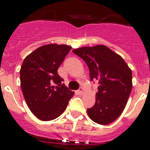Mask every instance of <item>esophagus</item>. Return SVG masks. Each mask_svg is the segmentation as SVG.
I'll use <instances>...</instances> for the list:
<instances>
[{
    "mask_svg": "<svg viewBox=\"0 0 150 150\" xmlns=\"http://www.w3.org/2000/svg\"><path fill=\"white\" fill-rule=\"evenodd\" d=\"M77 93L79 94V95H83V88H82V87H80V88H79V89L77 90Z\"/></svg>",
    "mask_w": 150,
    "mask_h": 150,
    "instance_id": "1",
    "label": "esophagus"
}]
</instances>
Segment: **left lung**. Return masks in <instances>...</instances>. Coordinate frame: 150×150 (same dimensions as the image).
I'll list each match as a JSON object with an SVG mask.
<instances>
[{
    "mask_svg": "<svg viewBox=\"0 0 150 150\" xmlns=\"http://www.w3.org/2000/svg\"><path fill=\"white\" fill-rule=\"evenodd\" d=\"M85 61L91 81L98 80L95 104L87 112L92 121L108 125L124 110L132 88V72L124 59L104 45L73 50Z\"/></svg>",
    "mask_w": 150,
    "mask_h": 150,
    "instance_id": "obj_1",
    "label": "left lung"
}]
</instances>
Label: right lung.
<instances>
[{
	"instance_id": "obj_1",
	"label": "right lung",
	"mask_w": 150,
	"mask_h": 150,
	"mask_svg": "<svg viewBox=\"0 0 150 150\" xmlns=\"http://www.w3.org/2000/svg\"><path fill=\"white\" fill-rule=\"evenodd\" d=\"M67 45L47 44L29 54L20 69L21 88L28 107L36 117L50 121L66 110L74 91L58 74V68L71 50Z\"/></svg>"
}]
</instances>
